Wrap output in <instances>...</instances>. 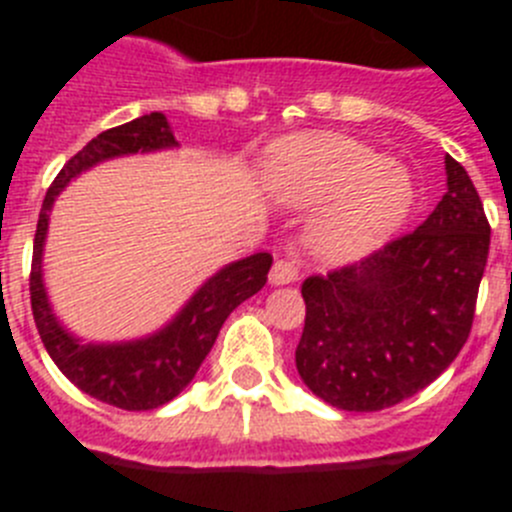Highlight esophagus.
Returning a JSON list of instances; mask_svg holds the SVG:
<instances>
[{"label": "esophagus", "instance_id": "1", "mask_svg": "<svg viewBox=\"0 0 512 512\" xmlns=\"http://www.w3.org/2000/svg\"><path fill=\"white\" fill-rule=\"evenodd\" d=\"M297 279V266L295 261H274L269 271V282L271 284H292Z\"/></svg>", "mask_w": 512, "mask_h": 512}]
</instances>
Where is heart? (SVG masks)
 <instances>
[{
    "label": "heart",
    "instance_id": "b5f03b06",
    "mask_svg": "<svg viewBox=\"0 0 512 512\" xmlns=\"http://www.w3.org/2000/svg\"><path fill=\"white\" fill-rule=\"evenodd\" d=\"M271 194L297 210H315L307 248L325 264L372 256L408 220L415 184L384 153L341 135H292L264 161Z\"/></svg>",
    "mask_w": 512,
    "mask_h": 512
}]
</instances>
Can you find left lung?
I'll return each mask as SVG.
<instances>
[{"instance_id":"8db88e82","label":"left lung","mask_w":512,"mask_h":512,"mask_svg":"<svg viewBox=\"0 0 512 512\" xmlns=\"http://www.w3.org/2000/svg\"><path fill=\"white\" fill-rule=\"evenodd\" d=\"M418 230L302 284V382L351 413L392 408L433 382L467 343L490 253V223L464 166Z\"/></svg>"}]
</instances>
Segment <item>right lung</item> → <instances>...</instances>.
<instances>
[{"instance_id":"obj_1","label":"right lung","mask_w":512,"mask_h":512,"mask_svg":"<svg viewBox=\"0 0 512 512\" xmlns=\"http://www.w3.org/2000/svg\"><path fill=\"white\" fill-rule=\"evenodd\" d=\"M171 148H179V143L164 112L135 117L133 122L99 133L53 179L35 230L30 302L45 351L56 361L63 377L81 392L122 410H153L174 400L210 354L225 318L264 287L271 269V256L264 251L225 264L184 302L169 323L130 341L89 343L58 320L43 279L45 238L56 197L76 176L104 161Z\"/></svg>"}]
</instances>
